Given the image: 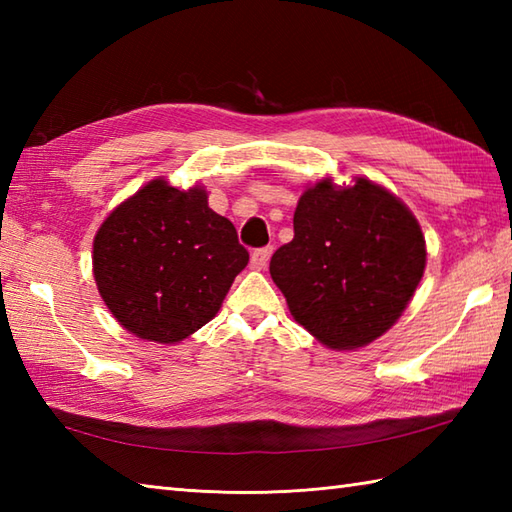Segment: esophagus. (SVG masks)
<instances>
[{"instance_id":"obj_1","label":"esophagus","mask_w":512,"mask_h":512,"mask_svg":"<svg viewBox=\"0 0 512 512\" xmlns=\"http://www.w3.org/2000/svg\"><path fill=\"white\" fill-rule=\"evenodd\" d=\"M270 255H273V246H264V248L253 250V255H250V266H253L255 270H264L270 262Z\"/></svg>"}]
</instances>
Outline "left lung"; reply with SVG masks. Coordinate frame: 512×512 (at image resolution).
Listing matches in <instances>:
<instances>
[{
	"mask_svg": "<svg viewBox=\"0 0 512 512\" xmlns=\"http://www.w3.org/2000/svg\"><path fill=\"white\" fill-rule=\"evenodd\" d=\"M295 237L270 259V277L299 325L330 350L374 343L405 312L427 266L416 215L369 178L308 184Z\"/></svg>",
	"mask_w": 512,
	"mask_h": 512,
	"instance_id": "1",
	"label": "left lung"
}]
</instances>
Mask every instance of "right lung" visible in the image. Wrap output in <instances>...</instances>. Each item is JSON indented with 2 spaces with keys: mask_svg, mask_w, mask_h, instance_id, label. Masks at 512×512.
Here are the masks:
<instances>
[{
  "mask_svg": "<svg viewBox=\"0 0 512 512\" xmlns=\"http://www.w3.org/2000/svg\"><path fill=\"white\" fill-rule=\"evenodd\" d=\"M248 264L231 220L200 184L149 180L105 217L92 273L112 317L143 341L180 343L209 323Z\"/></svg>",
  "mask_w": 512,
  "mask_h": 512,
  "instance_id": "1",
  "label": "right lung"
}]
</instances>
